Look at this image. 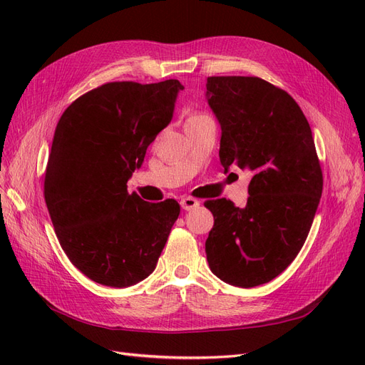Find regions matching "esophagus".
Wrapping results in <instances>:
<instances>
[{"instance_id":"1","label":"esophagus","mask_w":365,"mask_h":365,"mask_svg":"<svg viewBox=\"0 0 365 365\" xmlns=\"http://www.w3.org/2000/svg\"><path fill=\"white\" fill-rule=\"evenodd\" d=\"M181 207L184 210H193L196 207H200V201L195 200V197H190V196H184V197H181Z\"/></svg>"}]
</instances>
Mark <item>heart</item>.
Returning <instances> with one entry per match:
<instances>
[{"mask_svg": "<svg viewBox=\"0 0 365 365\" xmlns=\"http://www.w3.org/2000/svg\"><path fill=\"white\" fill-rule=\"evenodd\" d=\"M202 117H205V114H192L187 121H195V120H200V118H202Z\"/></svg>", "mask_w": 365, "mask_h": 365, "instance_id": "heart-1", "label": "heart"}]
</instances>
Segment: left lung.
<instances>
[{"instance_id": "1", "label": "left lung", "mask_w": 365, "mask_h": 365, "mask_svg": "<svg viewBox=\"0 0 365 365\" xmlns=\"http://www.w3.org/2000/svg\"><path fill=\"white\" fill-rule=\"evenodd\" d=\"M219 120V158L252 172L245 207L207 201L215 225L205 240L210 269L225 283L254 288L277 277L300 252L323 192L311 126L282 88L250 76L207 79Z\"/></svg>"}]
</instances>
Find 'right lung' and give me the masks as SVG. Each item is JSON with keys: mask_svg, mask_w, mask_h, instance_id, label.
<instances>
[{"mask_svg": "<svg viewBox=\"0 0 365 365\" xmlns=\"http://www.w3.org/2000/svg\"><path fill=\"white\" fill-rule=\"evenodd\" d=\"M184 86L109 82L85 93L58 121L43 196L59 244L88 279L128 288L155 269L180 204L128 193L146 149L170 123Z\"/></svg>", "mask_w": 365, "mask_h": 365, "instance_id": "1", "label": "right lung"}]
</instances>
